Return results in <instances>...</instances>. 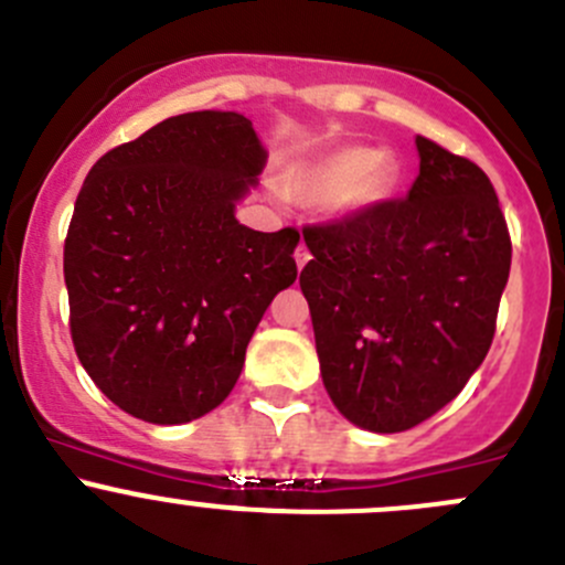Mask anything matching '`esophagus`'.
<instances>
[{
    "label": "esophagus",
    "instance_id": "1",
    "mask_svg": "<svg viewBox=\"0 0 565 565\" xmlns=\"http://www.w3.org/2000/svg\"><path fill=\"white\" fill-rule=\"evenodd\" d=\"M311 259V254H309V248L303 246V243H300L298 248H295V265H298V270H303V265L306 262Z\"/></svg>",
    "mask_w": 565,
    "mask_h": 565
}]
</instances>
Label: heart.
Here are the masks:
<instances>
[{
    "label": "heart",
    "instance_id": "b5f03b06",
    "mask_svg": "<svg viewBox=\"0 0 565 565\" xmlns=\"http://www.w3.org/2000/svg\"><path fill=\"white\" fill-rule=\"evenodd\" d=\"M398 185V161L391 150L344 145L309 161L289 163L281 191L300 204H322L333 218L372 213Z\"/></svg>",
    "mask_w": 565,
    "mask_h": 565
}]
</instances>
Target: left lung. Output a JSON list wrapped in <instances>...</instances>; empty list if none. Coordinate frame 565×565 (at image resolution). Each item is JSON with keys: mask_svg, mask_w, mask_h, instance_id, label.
Segmentation results:
<instances>
[{"mask_svg": "<svg viewBox=\"0 0 565 565\" xmlns=\"http://www.w3.org/2000/svg\"><path fill=\"white\" fill-rule=\"evenodd\" d=\"M420 172L402 202L309 226L300 273L324 391L377 435L418 426L487 358L511 241L489 177L415 136Z\"/></svg>", "mask_w": 565, "mask_h": 565, "instance_id": "1", "label": "left lung"}]
</instances>
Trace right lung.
I'll use <instances>...</instances> for the list:
<instances>
[{
	"label": "right lung",
	"instance_id": "1",
	"mask_svg": "<svg viewBox=\"0 0 565 565\" xmlns=\"http://www.w3.org/2000/svg\"><path fill=\"white\" fill-rule=\"evenodd\" d=\"M265 163L243 114L188 111L89 169L65 241L73 347L134 418L174 426L218 407L298 278V232L235 218Z\"/></svg>",
	"mask_w": 565,
	"mask_h": 565
}]
</instances>
